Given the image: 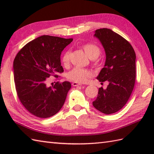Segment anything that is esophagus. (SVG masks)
Instances as JSON below:
<instances>
[{
	"label": "esophagus",
	"instance_id": "esophagus-1",
	"mask_svg": "<svg viewBox=\"0 0 154 154\" xmlns=\"http://www.w3.org/2000/svg\"><path fill=\"white\" fill-rule=\"evenodd\" d=\"M72 85L74 86V87H77V86H81L82 85L81 83H78L77 82H73V83H72Z\"/></svg>",
	"mask_w": 154,
	"mask_h": 154
}]
</instances>
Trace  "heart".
Here are the masks:
<instances>
[{"label":"heart","mask_w":154,"mask_h":154,"mask_svg":"<svg viewBox=\"0 0 154 154\" xmlns=\"http://www.w3.org/2000/svg\"><path fill=\"white\" fill-rule=\"evenodd\" d=\"M82 48L85 54L87 55V56L91 60H94V59L97 58L100 54V48L95 44H86L83 45ZM70 55V51H66L62 55L61 62L65 66L69 63ZM91 76V73L89 70L86 69L75 67L67 73V78L68 79L74 81V82L82 83L85 82L88 78Z\"/></svg>","instance_id":"obj_1"}]
</instances>
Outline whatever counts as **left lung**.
<instances>
[{
	"label": "left lung",
	"instance_id": "obj_1",
	"mask_svg": "<svg viewBox=\"0 0 154 154\" xmlns=\"http://www.w3.org/2000/svg\"><path fill=\"white\" fill-rule=\"evenodd\" d=\"M94 36L102 44L106 61L97 79L101 83L107 81L106 89H99L93 105L106 114L115 113L126 104L136 80V54L126 39L108 28L95 31Z\"/></svg>",
	"mask_w": 154,
	"mask_h": 154
}]
</instances>
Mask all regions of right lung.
Masks as SVG:
<instances>
[{
    "label": "right lung",
    "mask_w": 154,
    "mask_h": 154,
    "mask_svg": "<svg viewBox=\"0 0 154 154\" xmlns=\"http://www.w3.org/2000/svg\"><path fill=\"white\" fill-rule=\"evenodd\" d=\"M73 41L44 35L28 42L18 51L13 63L16 93L22 105L33 115L46 119L63 106L71 85L59 81L47 86L48 77H58L63 72L60 56Z\"/></svg>",
    "instance_id": "right-lung-1"
}]
</instances>
